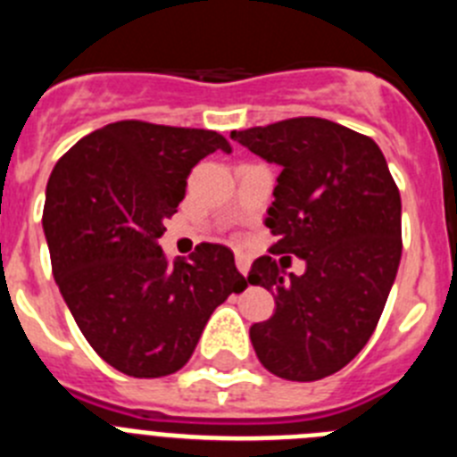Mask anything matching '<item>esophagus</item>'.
<instances>
[{"label": "esophagus", "mask_w": 457, "mask_h": 457, "mask_svg": "<svg viewBox=\"0 0 457 457\" xmlns=\"http://www.w3.org/2000/svg\"><path fill=\"white\" fill-rule=\"evenodd\" d=\"M236 265H237V270H240V272L245 274V277H247L249 268H252V261H249V256H245V253H237V256H236Z\"/></svg>", "instance_id": "esophagus-1"}]
</instances>
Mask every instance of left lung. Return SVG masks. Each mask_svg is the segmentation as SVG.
I'll return each instance as SVG.
<instances>
[{"instance_id": "obj_1", "label": "left lung", "mask_w": 457, "mask_h": 457, "mask_svg": "<svg viewBox=\"0 0 457 457\" xmlns=\"http://www.w3.org/2000/svg\"><path fill=\"white\" fill-rule=\"evenodd\" d=\"M231 137L281 167L265 217L277 242L247 277L277 295L274 316L249 329L256 357L277 378H327L361 353L385 311L403 252L401 192L378 144L334 120L297 116ZM290 255L307 261L300 278L285 277Z\"/></svg>"}]
</instances>
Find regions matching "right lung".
<instances>
[{"instance_id": "add662e5", "label": "right lung", "mask_w": 457, "mask_h": 457, "mask_svg": "<svg viewBox=\"0 0 457 457\" xmlns=\"http://www.w3.org/2000/svg\"><path fill=\"white\" fill-rule=\"evenodd\" d=\"M231 153L215 130L116 120L79 139L47 180L43 231L52 274L79 332L132 378L187 364L205 322L247 288L224 245L169 261L157 240L205 155Z\"/></svg>"}]
</instances>
